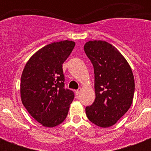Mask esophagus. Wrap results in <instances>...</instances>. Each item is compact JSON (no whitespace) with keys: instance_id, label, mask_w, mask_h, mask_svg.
Returning <instances> with one entry per match:
<instances>
[{"instance_id":"obj_1","label":"esophagus","mask_w":151,"mask_h":151,"mask_svg":"<svg viewBox=\"0 0 151 151\" xmlns=\"http://www.w3.org/2000/svg\"><path fill=\"white\" fill-rule=\"evenodd\" d=\"M81 92V88H78V89L76 91V95H77V96L80 95Z\"/></svg>"}]
</instances>
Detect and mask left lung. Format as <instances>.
<instances>
[{"mask_svg":"<svg viewBox=\"0 0 151 151\" xmlns=\"http://www.w3.org/2000/svg\"><path fill=\"white\" fill-rule=\"evenodd\" d=\"M84 50L95 73L96 99L85 108L88 118L96 125H114L131 106L135 81L130 66L117 48L103 41H90Z\"/></svg>","mask_w":151,"mask_h":151,"instance_id":"1","label":"left lung"}]
</instances>
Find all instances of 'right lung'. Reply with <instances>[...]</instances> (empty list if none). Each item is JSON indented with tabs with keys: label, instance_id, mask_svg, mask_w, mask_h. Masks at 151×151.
<instances>
[{
	"label": "right lung",
	"instance_id": "add662e5",
	"mask_svg": "<svg viewBox=\"0 0 151 151\" xmlns=\"http://www.w3.org/2000/svg\"><path fill=\"white\" fill-rule=\"evenodd\" d=\"M75 46L71 41L54 42L38 50L27 62L20 83L21 99L29 114L45 127L66 119L74 99L65 88L63 64Z\"/></svg>",
	"mask_w": 151,
	"mask_h": 151
}]
</instances>
